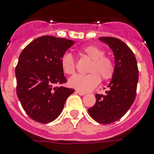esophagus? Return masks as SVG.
<instances>
[{"label": "esophagus", "mask_w": 154, "mask_h": 154, "mask_svg": "<svg viewBox=\"0 0 154 154\" xmlns=\"http://www.w3.org/2000/svg\"><path fill=\"white\" fill-rule=\"evenodd\" d=\"M77 93L79 95H81V96H84V95H85V93H84V92H82V91H80V90H77Z\"/></svg>", "instance_id": "1"}]
</instances>
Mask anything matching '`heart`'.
I'll list each match as a JSON object with an SVG mask.
<instances>
[{
    "mask_svg": "<svg viewBox=\"0 0 154 154\" xmlns=\"http://www.w3.org/2000/svg\"><path fill=\"white\" fill-rule=\"evenodd\" d=\"M83 55L91 60L86 75H76L69 81V85L82 92H90L101 81L111 79L114 74V64L111 58L105 55L104 49L97 45H89L81 49ZM60 67L65 74L72 76L76 71V64L72 56L65 53L60 57Z\"/></svg>",
    "mask_w": 154,
    "mask_h": 154,
    "instance_id": "1",
    "label": "heart"
}]
</instances>
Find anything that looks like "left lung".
Instances as JSON below:
<instances>
[{
    "label": "left lung",
    "mask_w": 154,
    "mask_h": 154,
    "mask_svg": "<svg viewBox=\"0 0 154 154\" xmlns=\"http://www.w3.org/2000/svg\"><path fill=\"white\" fill-rule=\"evenodd\" d=\"M99 40L110 47L115 57V71L105 94H96L89 115L101 124H110L124 116L136 98L138 68L134 53L125 42L115 37Z\"/></svg>",
    "instance_id": "obj_1"
}]
</instances>
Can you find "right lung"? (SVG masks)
I'll return each mask as SVG.
<instances>
[{
  "label": "right lung",
  "mask_w": 154,
  "mask_h": 154,
  "mask_svg": "<svg viewBox=\"0 0 154 154\" xmlns=\"http://www.w3.org/2000/svg\"><path fill=\"white\" fill-rule=\"evenodd\" d=\"M74 44L73 41L52 36L38 37L19 56L16 66L17 94L30 118L49 123L63 110L73 89L55 86L67 82L60 67V57Z\"/></svg>",
  "instance_id": "add662e5"
}]
</instances>
